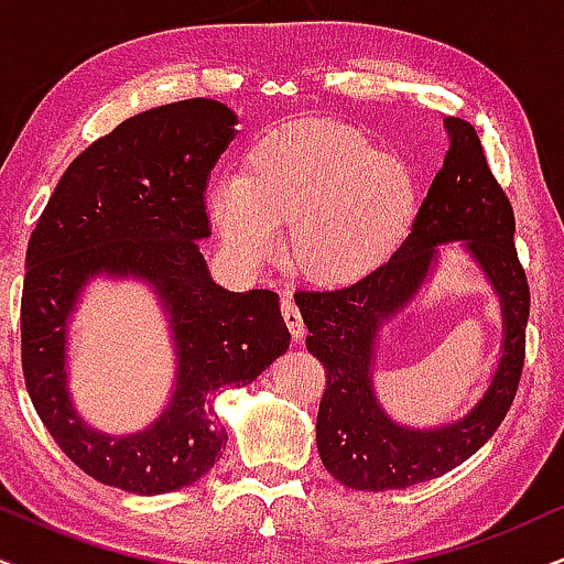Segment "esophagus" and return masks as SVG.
Here are the masks:
<instances>
[{
    "label": "esophagus",
    "instance_id": "obj_1",
    "mask_svg": "<svg viewBox=\"0 0 564 564\" xmlns=\"http://www.w3.org/2000/svg\"><path fill=\"white\" fill-rule=\"evenodd\" d=\"M281 312H283V319H286L289 330L294 338H302L304 335V319H302V312H299V306L294 299H291L289 294L281 299Z\"/></svg>",
    "mask_w": 564,
    "mask_h": 564
}]
</instances>
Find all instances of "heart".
<instances>
[{
    "label": "heart",
    "mask_w": 564,
    "mask_h": 564,
    "mask_svg": "<svg viewBox=\"0 0 564 564\" xmlns=\"http://www.w3.org/2000/svg\"><path fill=\"white\" fill-rule=\"evenodd\" d=\"M416 184L398 155L333 122L281 124L247 153L239 180L210 192L226 245L245 260L273 252L291 226L289 254L319 283H354L382 265L409 234Z\"/></svg>",
    "instance_id": "b5f03b06"
}]
</instances>
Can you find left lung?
I'll list each match as a JSON object with an SVG mask.
<instances>
[{
	"label": "left lung",
	"mask_w": 564,
	"mask_h": 564,
	"mask_svg": "<svg viewBox=\"0 0 564 564\" xmlns=\"http://www.w3.org/2000/svg\"><path fill=\"white\" fill-rule=\"evenodd\" d=\"M451 151L434 176L411 234L398 252L351 286L296 291L306 351L325 367L317 411V451L325 468L351 489H405L453 471L487 442L518 393L525 361L531 294L518 260L516 216L468 122L451 117ZM463 238L503 302L506 344L496 380L460 423L409 431L390 423L371 390L373 340L382 322L410 301L436 259V245Z\"/></svg>",
	"instance_id": "obj_1"
}]
</instances>
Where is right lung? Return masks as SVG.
Masks as SVG:
<instances>
[{
	"label": "right lung",
	"instance_id": "right-lung-1",
	"mask_svg": "<svg viewBox=\"0 0 564 564\" xmlns=\"http://www.w3.org/2000/svg\"><path fill=\"white\" fill-rule=\"evenodd\" d=\"M237 117L210 98L155 106L90 142L69 163L28 241L20 340L28 395L64 455L106 487L163 495L189 487L226 447L213 398L245 388L289 348L278 294L213 283L208 180ZM153 282L172 315L181 377L170 409L130 438L82 424L66 393L63 333L93 274Z\"/></svg>",
	"mask_w": 564,
	"mask_h": 564
}]
</instances>
